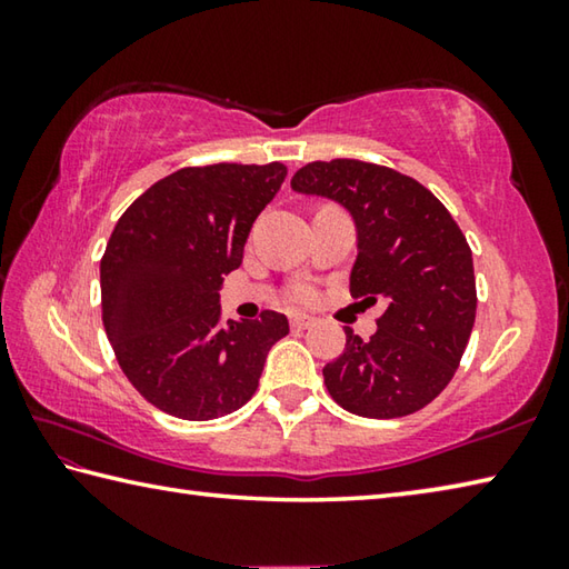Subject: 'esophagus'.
I'll use <instances>...</instances> for the list:
<instances>
[{
	"mask_svg": "<svg viewBox=\"0 0 569 569\" xmlns=\"http://www.w3.org/2000/svg\"><path fill=\"white\" fill-rule=\"evenodd\" d=\"M308 326H313L311 316H306V313H293L291 316V329L303 331V329H308Z\"/></svg>",
	"mask_w": 569,
	"mask_h": 569,
	"instance_id": "1",
	"label": "esophagus"
}]
</instances>
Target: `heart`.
I'll use <instances>...</instances> for the list:
<instances>
[{
    "mask_svg": "<svg viewBox=\"0 0 569 569\" xmlns=\"http://www.w3.org/2000/svg\"><path fill=\"white\" fill-rule=\"evenodd\" d=\"M313 298H316V291L311 283H296L291 288V301H296V303H311Z\"/></svg>",
    "mask_w": 569,
    "mask_h": 569,
    "instance_id": "obj_1",
    "label": "heart"
}]
</instances>
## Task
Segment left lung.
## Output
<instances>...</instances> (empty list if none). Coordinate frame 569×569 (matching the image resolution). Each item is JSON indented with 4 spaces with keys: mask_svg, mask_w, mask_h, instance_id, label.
<instances>
[{
    "mask_svg": "<svg viewBox=\"0 0 569 569\" xmlns=\"http://www.w3.org/2000/svg\"><path fill=\"white\" fill-rule=\"evenodd\" d=\"M291 188L349 210L359 238L351 296L387 303L369 341L346 329L323 366L331 399L356 417L397 419L435 401L455 377L477 313L471 248L437 196L363 160L308 162Z\"/></svg>",
    "mask_w": 569,
    "mask_h": 569,
    "instance_id": "1",
    "label": "left lung"
}]
</instances>
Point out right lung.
<instances>
[{"label": "right lung", "mask_w": 569, "mask_h": 569, "mask_svg": "<svg viewBox=\"0 0 569 569\" xmlns=\"http://www.w3.org/2000/svg\"><path fill=\"white\" fill-rule=\"evenodd\" d=\"M283 162L182 168L124 210L100 261L102 323L128 381L170 417L208 421L253 397L283 313L220 321L218 291L243 263Z\"/></svg>", "instance_id": "right-lung-1"}]
</instances>
